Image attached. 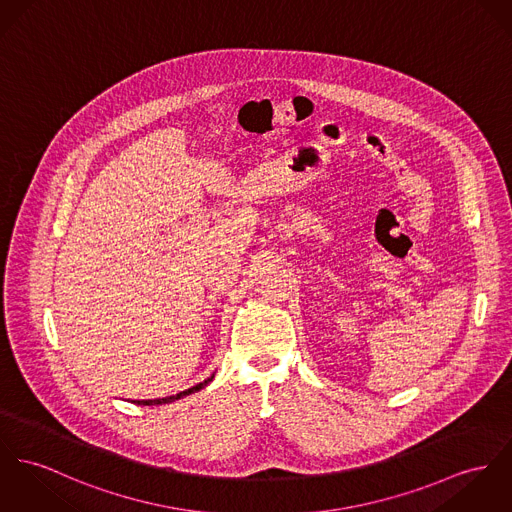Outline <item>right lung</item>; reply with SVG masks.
<instances>
[{
  "label": "right lung",
  "mask_w": 512,
  "mask_h": 512,
  "mask_svg": "<svg viewBox=\"0 0 512 512\" xmlns=\"http://www.w3.org/2000/svg\"><path fill=\"white\" fill-rule=\"evenodd\" d=\"M212 378H214V374L208 378V380H204V382H200L197 386H193V388H189V390H185V392H179L177 395H169V397H159V399H144V401H134V403H138V405H163V403H171V401H175V399H181V397H185V395L195 394L198 390H202L208 382H212Z\"/></svg>",
  "instance_id": "1"
}]
</instances>
